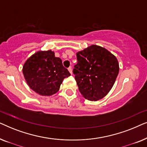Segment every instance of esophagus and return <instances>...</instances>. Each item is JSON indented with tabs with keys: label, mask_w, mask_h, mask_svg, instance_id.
<instances>
[{
	"label": "esophagus",
	"mask_w": 147,
	"mask_h": 147,
	"mask_svg": "<svg viewBox=\"0 0 147 147\" xmlns=\"http://www.w3.org/2000/svg\"><path fill=\"white\" fill-rule=\"evenodd\" d=\"M68 70H69V73L71 74H72V68H71V67H68Z\"/></svg>",
	"instance_id": "34e87169"
}]
</instances>
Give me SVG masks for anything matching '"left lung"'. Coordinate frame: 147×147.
Returning <instances> with one entry per match:
<instances>
[{
  "instance_id": "8db88e82",
  "label": "left lung",
  "mask_w": 147,
  "mask_h": 147,
  "mask_svg": "<svg viewBox=\"0 0 147 147\" xmlns=\"http://www.w3.org/2000/svg\"><path fill=\"white\" fill-rule=\"evenodd\" d=\"M76 56L78 63L73 73L80 93L91 101L103 98L111 90L119 71L116 57L95 45L79 51Z\"/></svg>"
}]
</instances>
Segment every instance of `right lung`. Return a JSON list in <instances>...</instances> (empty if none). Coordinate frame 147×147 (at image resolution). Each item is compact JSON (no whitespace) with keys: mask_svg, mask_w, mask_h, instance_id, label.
<instances>
[{"mask_svg":"<svg viewBox=\"0 0 147 147\" xmlns=\"http://www.w3.org/2000/svg\"><path fill=\"white\" fill-rule=\"evenodd\" d=\"M23 73L30 88L41 96L55 94L64 78L71 75L51 50L38 51L30 57L24 64Z\"/></svg>","mask_w":147,"mask_h":147,"instance_id":"right-lung-1","label":"right lung"}]
</instances>
